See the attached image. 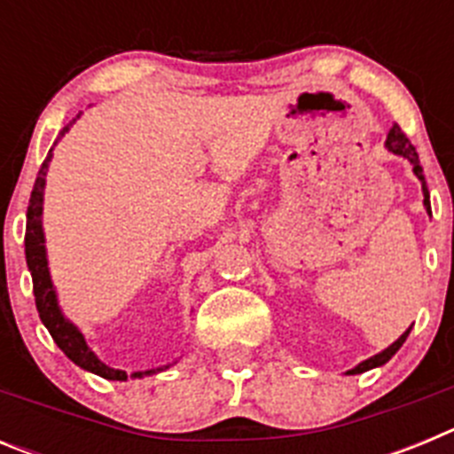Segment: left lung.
Wrapping results in <instances>:
<instances>
[{
    "label": "left lung",
    "instance_id": "obj_1",
    "mask_svg": "<svg viewBox=\"0 0 454 454\" xmlns=\"http://www.w3.org/2000/svg\"><path fill=\"white\" fill-rule=\"evenodd\" d=\"M384 145H387L388 152L403 156V159H407V161L411 163V166H414V175H416V177H419L420 186H423V198H425L423 204H425V208H427V214L432 215L430 192H427V184H425V175H423V168H420L419 154H416V147L411 145V143H409V138L403 134V129H400L398 124H393L391 131H388V136H387V143H384ZM409 332H411V327H409V330L404 332V334L400 336L398 340H393V343L387 348V350H382V352H380V355L371 356V359L362 362V364H359V366L352 368V371H348V375H359V372H366V371H371V368L384 366V364H387L388 359H391V356L395 355V352H398L400 348H403V343H404V340H407Z\"/></svg>",
    "mask_w": 454,
    "mask_h": 454
}]
</instances>
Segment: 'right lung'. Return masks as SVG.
<instances>
[{"instance_id":"1","label":"right lung","mask_w":454,"mask_h":454,"mask_svg":"<svg viewBox=\"0 0 454 454\" xmlns=\"http://www.w3.org/2000/svg\"><path fill=\"white\" fill-rule=\"evenodd\" d=\"M72 122H74V120H72ZM70 124L63 127L61 136H66V131L70 129ZM61 136H59V138H61ZM50 161H51V150L50 154H47L45 161H43V166H40L38 177H35V184H34V191H31L29 208H27V234H24V254H27V266H29L31 279H34L35 309H38V316L40 320H43V325L50 330L54 343L66 352V356L70 359V362H74L79 368H83V371L104 377V380H118V382H124L129 375H127L124 371H115V368L106 366V364H104L102 359H99L90 348H88L86 339H83V334L79 332L77 325L70 323V320L63 316L61 307H59V298H56L54 284H51V277H50V266H47L45 231H43V195H45V177H47ZM170 366L172 364H168V366H161V368H152V371L131 372V377L154 375V372L166 371V368Z\"/></svg>"}]
</instances>
